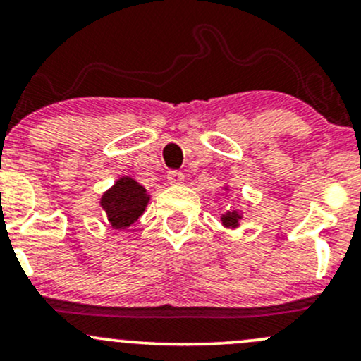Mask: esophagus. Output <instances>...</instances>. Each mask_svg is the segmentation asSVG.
<instances>
[{"label":"esophagus","mask_w":361,"mask_h":361,"mask_svg":"<svg viewBox=\"0 0 361 361\" xmlns=\"http://www.w3.org/2000/svg\"><path fill=\"white\" fill-rule=\"evenodd\" d=\"M185 181V175L181 171H169L168 173V183L169 185H181Z\"/></svg>","instance_id":"34e87169"}]
</instances>
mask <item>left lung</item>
Segmentation results:
<instances>
[{"mask_svg":"<svg viewBox=\"0 0 361 361\" xmlns=\"http://www.w3.org/2000/svg\"><path fill=\"white\" fill-rule=\"evenodd\" d=\"M222 190H224V197H227V200H229L231 186L224 185ZM241 219H243V210L235 209V207H233V209H227L226 212L221 215V222L226 229H238V227L241 226Z\"/></svg>","mask_w":361,"mask_h":361,"instance_id":"8db88e82","label":"left lung"}]
</instances>
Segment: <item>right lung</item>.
Wrapping results in <instances>:
<instances>
[{
    "mask_svg": "<svg viewBox=\"0 0 361 361\" xmlns=\"http://www.w3.org/2000/svg\"><path fill=\"white\" fill-rule=\"evenodd\" d=\"M151 195L132 176H120L102 195L100 207L114 229H127L144 214Z\"/></svg>",
    "mask_w": 361,
    "mask_h": 361,
    "instance_id": "add662e5",
    "label": "right lung"
}]
</instances>
